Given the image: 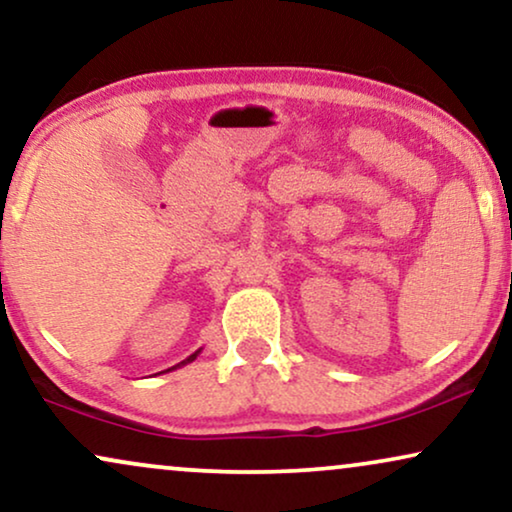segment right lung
Wrapping results in <instances>:
<instances>
[{"label": "right lung", "mask_w": 512, "mask_h": 512, "mask_svg": "<svg viewBox=\"0 0 512 512\" xmlns=\"http://www.w3.org/2000/svg\"><path fill=\"white\" fill-rule=\"evenodd\" d=\"M198 354H200V349H198V352H195V354L188 356V359H184V361H181V363H177V366H172V368H167V370H177V368H181V366H186V363L195 361V356H198Z\"/></svg>", "instance_id": "obj_1"}]
</instances>
